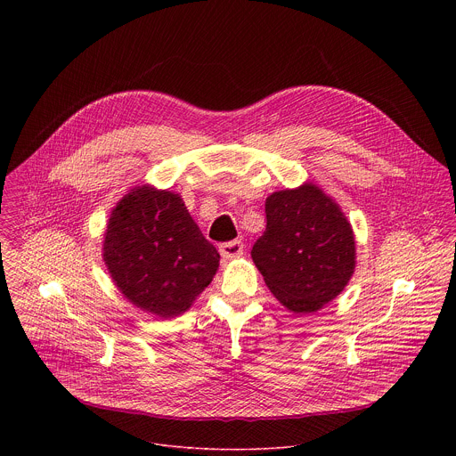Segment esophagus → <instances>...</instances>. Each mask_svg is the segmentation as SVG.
<instances>
[{
  "label": "esophagus",
  "instance_id": "34e87169",
  "mask_svg": "<svg viewBox=\"0 0 456 456\" xmlns=\"http://www.w3.org/2000/svg\"><path fill=\"white\" fill-rule=\"evenodd\" d=\"M220 254L225 257V259H234V257H240L243 254V243L240 240H232V241H225L222 243L220 247Z\"/></svg>",
  "mask_w": 456,
  "mask_h": 456
}]
</instances>
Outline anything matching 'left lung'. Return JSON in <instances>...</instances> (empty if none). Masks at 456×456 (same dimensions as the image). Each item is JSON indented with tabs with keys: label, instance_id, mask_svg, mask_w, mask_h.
Here are the masks:
<instances>
[{
	"label": "left lung",
	"instance_id": "left-lung-1",
	"mask_svg": "<svg viewBox=\"0 0 456 456\" xmlns=\"http://www.w3.org/2000/svg\"><path fill=\"white\" fill-rule=\"evenodd\" d=\"M267 229L250 256L274 297L297 315L336 299L355 271V236L339 204L314 182L265 200Z\"/></svg>",
	"mask_w": 456,
	"mask_h": 456
}]
</instances>
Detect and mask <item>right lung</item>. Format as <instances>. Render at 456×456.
<instances>
[{
  "label": "right lung",
  "mask_w": 456,
  "mask_h": 456,
  "mask_svg": "<svg viewBox=\"0 0 456 456\" xmlns=\"http://www.w3.org/2000/svg\"><path fill=\"white\" fill-rule=\"evenodd\" d=\"M102 259L120 294L162 319L189 310L220 265L180 194L150 183L129 189L111 209Z\"/></svg>",
  "instance_id": "obj_1"
}]
</instances>
